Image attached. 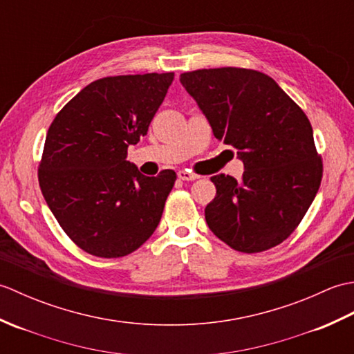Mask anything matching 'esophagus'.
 <instances>
[{
    "mask_svg": "<svg viewBox=\"0 0 354 354\" xmlns=\"http://www.w3.org/2000/svg\"><path fill=\"white\" fill-rule=\"evenodd\" d=\"M178 178L183 179V181H194V179H198L199 176L194 175V173H192L189 170H179L178 171Z\"/></svg>",
    "mask_w": 354,
    "mask_h": 354,
    "instance_id": "obj_1",
    "label": "esophagus"
}]
</instances>
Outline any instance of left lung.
<instances>
[{
    "instance_id": "8db88e82",
    "label": "left lung",
    "mask_w": 354,
    "mask_h": 354,
    "mask_svg": "<svg viewBox=\"0 0 354 354\" xmlns=\"http://www.w3.org/2000/svg\"><path fill=\"white\" fill-rule=\"evenodd\" d=\"M183 86L214 137L237 150L240 181L212 178L208 228L240 252H261L288 239L317 196L322 161L303 109L260 71L212 68L181 74Z\"/></svg>"
}]
</instances>
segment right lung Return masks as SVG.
<instances>
[{
    "label": "right lung",
    "mask_w": 354,
    "mask_h": 354,
    "mask_svg": "<svg viewBox=\"0 0 354 354\" xmlns=\"http://www.w3.org/2000/svg\"><path fill=\"white\" fill-rule=\"evenodd\" d=\"M175 73L91 82L53 120L39 164L45 202L85 252L117 259L153 234L176 181L173 170L145 176L127 147L145 137Z\"/></svg>",
    "instance_id": "obj_1"
}]
</instances>
